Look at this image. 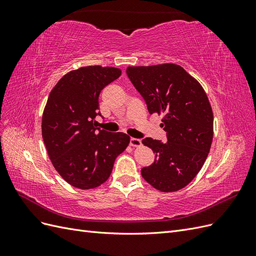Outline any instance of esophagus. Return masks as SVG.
I'll return each instance as SVG.
<instances>
[{
    "label": "esophagus",
    "mask_w": 256,
    "mask_h": 256,
    "mask_svg": "<svg viewBox=\"0 0 256 256\" xmlns=\"http://www.w3.org/2000/svg\"><path fill=\"white\" fill-rule=\"evenodd\" d=\"M130 145L134 146V147H138L142 145V142L140 138H130Z\"/></svg>",
    "instance_id": "1"
}]
</instances>
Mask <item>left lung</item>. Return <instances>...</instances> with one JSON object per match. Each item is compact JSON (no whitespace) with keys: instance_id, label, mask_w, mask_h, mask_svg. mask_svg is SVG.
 <instances>
[{"instance_id":"obj_1","label":"left lung","mask_w":256,"mask_h":256,"mask_svg":"<svg viewBox=\"0 0 256 256\" xmlns=\"http://www.w3.org/2000/svg\"><path fill=\"white\" fill-rule=\"evenodd\" d=\"M127 74L140 92L150 114H164L161 127L168 142L146 138L154 162L141 174L154 189L175 192L192 182L210 150L214 114L202 85L184 69L166 63L129 66Z\"/></svg>"}]
</instances>
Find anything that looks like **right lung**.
Masks as SVG:
<instances>
[{
    "instance_id": "1",
    "label": "right lung",
    "mask_w": 256,
    "mask_h": 256,
    "mask_svg": "<svg viewBox=\"0 0 256 256\" xmlns=\"http://www.w3.org/2000/svg\"><path fill=\"white\" fill-rule=\"evenodd\" d=\"M122 74L120 68L80 67L63 76L50 92L42 134L58 173L72 187L88 190L110 177L116 157L130 138L95 127L102 90Z\"/></svg>"
}]
</instances>
